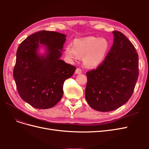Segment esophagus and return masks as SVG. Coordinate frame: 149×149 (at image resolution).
<instances>
[{"label": "esophagus", "instance_id": "obj_1", "mask_svg": "<svg viewBox=\"0 0 149 149\" xmlns=\"http://www.w3.org/2000/svg\"><path fill=\"white\" fill-rule=\"evenodd\" d=\"M75 73H76V74H81L82 73V70L80 68H76V70L75 71Z\"/></svg>", "mask_w": 149, "mask_h": 149}]
</instances>
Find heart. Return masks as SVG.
I'll use <instances>...</instances> for the list:
<instances>
[{
  "instance_id": "heart-1",
  "label": "heart",
  "mask_w": 149,
  "mask_h": 149,
  "mask_svg": "<svg viewBox=\"0 0 149 149\" xmlns=\"http://www.w3.org/2000/svg\"><path fill=\"white\" fill-rule=\"evenodd\" d=\"M109 48V43L105 38L88 37L76 39L73 45L65 48L66 55L73 60L84 56V63L88 67L95 68L105 59Z\"/></svg>"
}]
</instances>
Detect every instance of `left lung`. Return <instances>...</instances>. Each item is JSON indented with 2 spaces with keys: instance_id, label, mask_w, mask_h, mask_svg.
Instances as JSON below:
<instances>
[{
  "instance_id": "obj_1",
  "label": "left lung",
  "mask_w": 149,
  "mask_h": 149,
  "mask_svg": "<svg viewBox=\"0 0 149 149\" xmlns=\"http://www.w3.org/2000/svg\"><path fill=\"white\" fill-rule=\"evenodd\" d=\"M113 45L96 70L86 73L85 97L98 111H114L131 97L139 76V57L133 44L119 31Z\"/></svg>"
}]
</instances>
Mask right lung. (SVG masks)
<instances>
[{
	"instance_id": "1",
	"label": "right lung",
	"mask_w": 149,
	"mask_h": 149,
	"mask_svg": "<svg viewBox=\"0 0 149 149\" xmlns=\"http://www.w3.org/2000/svg\"><path fill=\"white\" fill-rule=\"evenodd\" d=\"M65 34L42 30L30 35L18 47L13 75L18 93L37 109L55 106L63 95L65 81L71 77L76 67L60 60ZM46 46L43 56L37 53L39 45Z\"/></svg>"
}]
</instances>
